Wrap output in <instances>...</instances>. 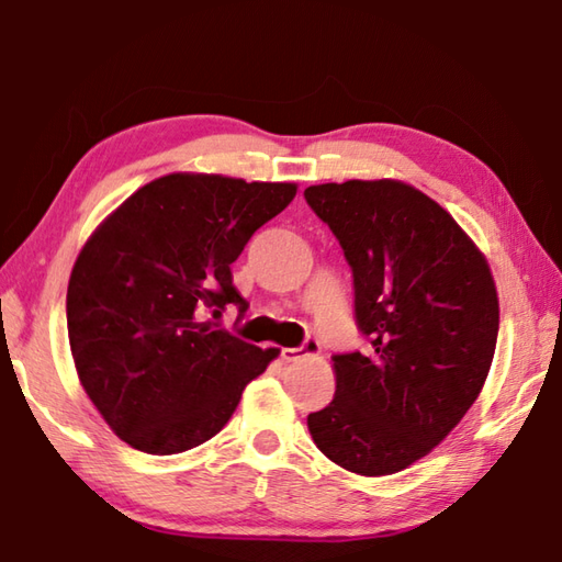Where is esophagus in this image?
<instances>
[{
    "instance_id": "obj_1",
    "label": "esophagus",
    "mask_w": 562,
    "mask_h": 562,
    "mask_svg": "<svg viewBox=\"0 0 562 562\" xmlns=\"http://www.w3.org/2000/svg\"><path fill=\"white\" fill-rule=\"evenodd\" d=\"M317 351H319L317 337H307V339L302 341L300 347H284V349H280V357H282L284 361H297V359H302V357L317 355Z\"/></svg>"
}]
</instances>
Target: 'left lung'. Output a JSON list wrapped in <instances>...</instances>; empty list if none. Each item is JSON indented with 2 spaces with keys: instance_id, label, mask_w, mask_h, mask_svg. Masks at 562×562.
I'll use <instances>...</instances> for the list:
<instances>
[{
  "instance_id": "left-lung-1",
  "label": "left lung",
  "mask_w": 562,
  "mask_h": 562,
  "mask_svg": "<svg viewBox=\"0 0 562 562\" xmlns=\"http://www.w3.org/2000/svg\"><path fill=\"white\" fill-rule=\"evenodd\" d=\"M345 250L364 351L335 355L337 392L307 416L317 449L389 475L441 443L486 382L498 339L488 262L429 195L398 180L304 190Z\"/></svg>"
}]
</instances>
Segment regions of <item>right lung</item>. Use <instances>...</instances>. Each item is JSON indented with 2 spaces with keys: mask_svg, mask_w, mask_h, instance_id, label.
I'll list each match as a JSON object with an SVG mask.
<instances>
[{
  "mask_svg": "<svg viewBox=\"0 0 562 562\" xmlns=\"http://www.w3.org/2000/svg\"><path fill=\"white\" fill-rule=\"evenodd\" d=\"M297 193L294 183L170 173L138 188L89 237L66 292L76 372L119 439L170 456L233 416L278 349L217 327L247 302L231 265Z\"/></svg>",
  "mask_w": 562,
  "mask_h": 562,
  "instance_id": "1",
  "label": "right lung"
}]
</instances>
